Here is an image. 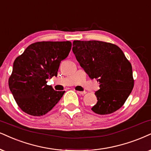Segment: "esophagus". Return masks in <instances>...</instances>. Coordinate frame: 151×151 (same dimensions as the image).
Here are the masks:
<instances>
[{
  "instance_id": "esophagus-1",
  "label": "esophagus",
  "mask_w": 151,
  "mask_h": 151,
  "mask_svg": "<svg viewBox=\"0 0 151 151\" xmlns=\"http://www.w3.org/2000/svg\"><path fill=\"white\" fill-rule=\"evenodd\" d=\"M77 93L78 94H80V95H85L86 92V91H77Z\"/></svg>"
}]
</instances>
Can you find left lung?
<instances>
[{
    "mask_svg": "<svg viewBox=\"0 0 151 151\" xmlns=\"http://www.w3.org/2000/svg\"><path fill=\"white\" fill-rule=\"evenodd\" d=\"M72 51L89 77L100 84L93 111L106 115L119 109L134 87L132 65L123 51L114 44L97 40H74Z\"/></svg>",
    "mask_w": 151,
    "mask_h": 151,
    "instance_id": "1",
    "label": "left lung"
}]
</instances>
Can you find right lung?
I'll use <instances>...</instances> for the list:
<instances>
[{"label": "right lung", "mask_w": 151, "mask_h": 151, "mask_svg": "<svg viewBox=\"0 0 151 151\" xmlns=\"http://www.w3.org/2000/svg\"><path fill=\"white\" fill-rule=\"evenodd\" d=\"M71 47L70 41L37 42L15 59L8 84L23 111L43 116L60 100L65 91H54L47 84V79L56 77L60 62L68 57Z\"/></svg>", "instance_id": "right-lung-1"}]
</instances>
